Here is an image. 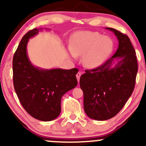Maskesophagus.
<instances>
[{"label": "esophagus", "instance_id": "obj_1", "mask_svg": "<svg viewBox=\"0 0 146 146\" xmlns=\"http://www.w3.org/2000/svg\"><path fill=\"white\" fill-rule=\"evenodd\" d=\"M81 75H82V73H81L80 72H78V73H77V75H76V78H77V79H78V82H80V76H81Z\"/></svg>", "mask_w": 146, "mask_h": 146}]
</instances>
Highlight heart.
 I'll list each match as a JSON object with an SVG mask.
<instances>
[{
	"instance_id": "b5f03b06",
	"label": "heart",
	"mask_w": 146,
	"mask_h": 146,
	"mask_svg": "<svg viewBox=\"0 0 146 146\" xmlns=\"http://www.w3.org/2000/svg\"><path fill=\"white\" fill-rule=\"evenodd\" d=\"M113 40L97 32L80 31L71 38L68 53L73 58L83 56V63L88 68L101 66L113 50Z\"/></svg>"
}]
</instances>
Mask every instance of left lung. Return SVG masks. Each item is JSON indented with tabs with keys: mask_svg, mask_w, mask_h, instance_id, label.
Segmentation results:
<instances>
[{
	"mask_svg": "<svg viewBox=\"0 0 146 146\" xmlns=\"http://www.w3.org/2000/svg\"><path fill=\"white\" fill-rule=\"evenodd\" d=\"M105 29L116 36L117 51L99 67L86 70L80 80L84 111L99 121L111 118L122 110L134 90L138 71L136 52L129 36L114 29Z\"/></svg>",
	"mask_w": 146,
	"mask_h": 146,
	"instance_id": "8db88e82",
	"label": "left lung"
}]
</instances>
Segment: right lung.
<instances>
[{
  "label": "right lung",
  "mask_w": 146,
  "mask_h": 146,
  "mask_svg": "<svg viewBox=\"0 0 146 146\" xmlns=\"http://www.w3.org/2000/svg\"><path fill=\"white\" fill-rule=\"evenodd\" d=\"M42 29H33L22 37L13 56V79L23 108L35 119L47 122L58 116L62 96L78 85L75 75L78 69H44L33 65L27 54V44Z\"/></svg>",
  "instance_id": "right-lung-1"
}]
</instances>
